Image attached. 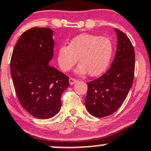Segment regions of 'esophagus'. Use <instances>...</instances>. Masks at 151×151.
<instances>
[{
    "instance_id": "obj_1",
    "label": "esophagus",
    "mask_w": 151,
    "mask_h": 151,
    "mask_svg": "<svg viewBox=\"0 0 151 151\" xmlns=\"http://www.w3.org/2000/svg\"><path fill=\"white\" fill-rule=\"evenodd\" d=\"M77 81V80H76V79L72 78V77H70V78H69V83H70V85H74Z\"/></svg>"
}]
</instances>
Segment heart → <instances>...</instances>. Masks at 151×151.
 Here are the masks:
<instances>
[{"label": "heart", "instance_id": "obj_1", "mask_svg": "<svg viewBox=\"0 0 151 151\" xmlns=\"http://www.w3.org/2000/svg\"><path fill=\"white\" fill-rule=\"evenodd\" d=\"M114 53V45L109 38L92 34H81L74 37L69 45L58 50V63L63 71H69L78 61L79 74L92 77L102 74L107 69Z\"/></svg>", "mask_w": 151, "mask_h": 151}]
</instances>
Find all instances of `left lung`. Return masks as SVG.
Masks as SVG:
<instances>
[{"label": "left lung", "instance_id": "8db88e82", "mask_svg": "<svg viewBox=\"0 0 151 151\" xmlns=\"http://www.w3.org/2000/svg\"><path fill=\"white\" fill-rule=\"evenodd\" d=\"M115 30L118 43L111 66L102 76L87 83L85 107L89 113L98 118L111 115L119 109L134 80V47L123 32Z\"/></svg>", "mask_w": 151, "mask_h": 151}]
</instances>
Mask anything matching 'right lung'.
Masks as SVG:
<instances>
[{
    "instance_id": "obj_1",
    "label": "right lung",
    "mask_w": 151,
    "mask_h": 151,
    "mask_svg": "<svg viewBox=\"0 0 151 151\" xmlns=\"http://www.w3.org/2000/svg\"><path fill=\"white\" fill-rule=\"evenodd\" d=\"M54 41L50 28L32 27L22 33L11 59V75L22 107L37 119L58 113L69 77L49 65Z\"/></svg>"
}]
</instances>
